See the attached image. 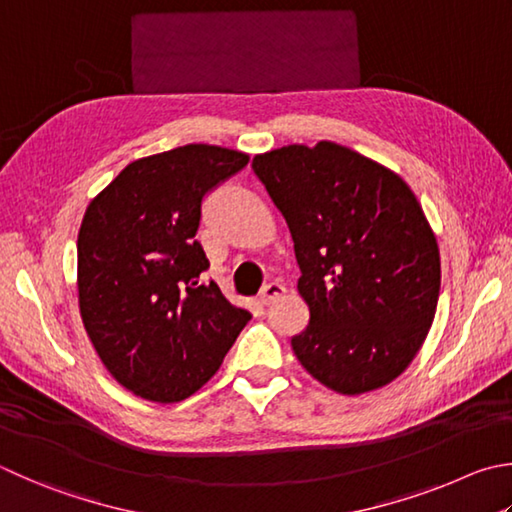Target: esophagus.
<instances>
[{
	"mask_svg": "<svg viewBox=\"0 0 512 512\" xmlns=\"http://www.w3.org/2000/svg\"><path fill=\"white\" fill-rule=\"evenodd\" d=\"M284 291H286V288H284L282 284H277V282L266 284V286L262 288V293H259V302H262L264 306H268L271 302L280 300V297L284 295Z\"/></svg>",
	"mask_w": 512,
	"mask_h": 512,
	"instance_id": "obj_1",
	"label": "esophagus"
}]
</instances>
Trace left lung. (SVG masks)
Returning a JSON list of instances; mask_svg holds the SVG:
<instances>
[{
    "mask_svg": "<svg viewBox=\"0 0 512 512\" xmlns=\"http://www.w3.org/2000/svg\"><path fill=\"white\" fill-rule=\"evenodd\" d=\"M253 170L291 230L309 324L297 360L345 396L407 369L441 288L436 237L401 176L331 141L257 154Z\"/></svg>",
    "mask_w": 512,
    "mask_h": 512,
    "instance_id": "obj_1",
    "label": "left lung"
}]
</instances>
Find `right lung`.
<instances>
[{"instance_id":"obj_1","label":"right lung","mask_w":512,"mask_h":512,"mask_svg":"<svg viewBox=\"0 0 512 512\" xmlns=\"http://www.w3.org/2000/svg\"><path fill=\"white\" fill-rule=\"evenodd\" d=\"M248 154L192 143L129 163L78 232V304L102 365L129 392L179 403L217 374L250 313L203 282V197Z\"/></svg>"}]
</instances>
